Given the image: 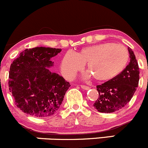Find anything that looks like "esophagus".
Returning <instances> with one entry per match:
<instances>
[{"instance_id": "1", "label": "esophagus", "mask_w": 148, "mask_h": 148, "mask_svg": "<svg viewBox=\"0 0 148 148\" xmlns=\"http://www.w3.org/2000/svg\"><path fill=\"white\" fill-rule=\"evenodd\" d=\"M81 88H82V89H84V90H88V89L90 88V87L89 86H84V85L81 86Z\"/></svg>"}]
</instances>
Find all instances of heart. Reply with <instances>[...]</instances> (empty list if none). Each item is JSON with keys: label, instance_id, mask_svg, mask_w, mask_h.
Here are the masks:
<instances>
[{"label": "heart", "instance_id": "b5f03b06", "mask_svg": "<svg viewBox=\"0 0 148 148\" xmlns=\"http://www.w3.org/2000/svg\"><path fill=\"white\" fill-rule=\"evenodd\" d=\"M129 60V51L124 45L103 43L82 48L75 55L66 53L62 60L61 70L64 77L72 79L86 64L95 80L106 82L121 74Z\"/></svg>", "mask_w": 148, "mask_h": 148}]
</instances>
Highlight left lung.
Segmentation results:
<instances>
[{"label":"left lung","mask_w":148,"mask_h":148,"mask_svg":"<svg viewBox=\"0 0 148 148\" xmlns=\"http://www.w3.org/2000/svg\"><path fill=\"white\" fill-rule=\"evenodd\" d=\"M130 62L116 77L96 86L98 98L93 107L98 112L111 113L122 109L132 98L138 86L139 67L134 51L128 48Z\"/></svg>","instance_id":"left-lung-1"}]
</instances>
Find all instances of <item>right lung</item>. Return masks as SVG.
<instances>
[{"mask_svg": "<svg viewBox=\"0 0 148 148\" xmlns=\"http://www.w3.org/2000/svg\"><path fill=\"white\" fill-rule=\"evenodd\" d=\"M61 50L45 47L26 49L11 64L9 89L23 112L47 117L60 108L70 84L49 68L54 63L50 59Z\"/></svg>", "mask_w": 148, "mask_h": 148, "instance_id": "add662e5", "label": "right lung"}]
</instances>
